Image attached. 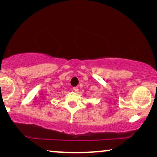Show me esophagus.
Here are the masks:
<instances>
[{
    "label": "esophagus",
    "instance_id": "1",
    "mask_svg": "<svg viewBox=\"0 0 157 157\" xmlns=\"http://www.w3.org/2000/svg\"><path fill=\"white\" fill-rule=\"evenodd\" d=\"M73 91H75V92H78V91H79V89H78V87H73Z\"/></svg>",
    "mask_w": 157,
    "mask_h": 157
}]
</instances>
